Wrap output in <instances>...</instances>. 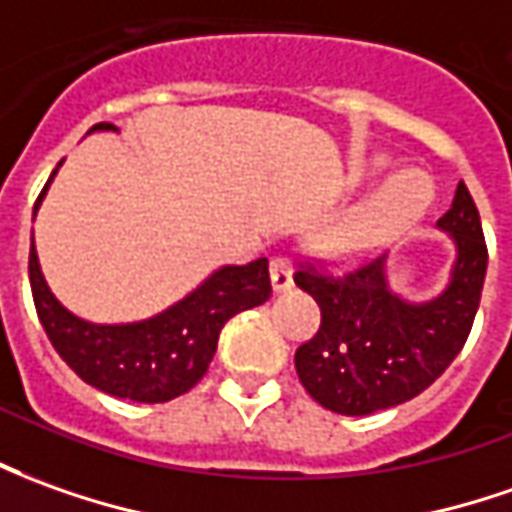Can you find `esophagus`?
Returning <instances> with one entry per match:
<instances>
[{
	"instance_id": "esophagus-1",
	"label": "esophagus",
	"mask_w": 512,
	"mask_h": 512,
	"mask_svg": "<svg viewBox=\"0 0 512 512\" xmlns=\"http://www.w3.org/2000/svg\"><path fill=\"white\" fill-rule=\"evenodd\" d=\"M270 278H273V290H290L292 287V262L287 256H276L270 262Z\"/></svg>"
}]
</instances>
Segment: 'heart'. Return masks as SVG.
Segmentation results:
<instances>
[{"label": "heart", "instance_id": "obj_1", "mask_svg": "<svg viewBox=\"0 0 512 512\" xmlns=\"http://www.w3.org/2000/svg\"><path fill=\"white\" fill-rule=\"evenodd\" d=\"M432 203V181L418 169H407L384 186L343 236V248H368L398 234Z\"/></svg>", "mask_w": 512, "mask_h": 512}]
</instances>
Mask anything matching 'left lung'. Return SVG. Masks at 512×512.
Segmentation results:
<instances>
[{
    "instance_id": "obj_1",
    "label": "left lung",
    "mask_w": 512,
    "mask_h": 512,
    "mask_svg": "<svg viewBox=\"0 0 512 512\" xmlns=\"http://www.w3.org/2000/svg\"><path fill=\"white\" fill-rule=\"evenodd\" d=\"M457 248L446 290L426 303L398 298L387 284V253L345 273L306 264L295 284L320 306V329L295 351V370L320 407L370 415L410 401L463 351L477 317L488 245L474 197L457 183L438 220Z\"/></svg>"
}]
</instances>
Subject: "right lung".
<instances>
[{"label":"right lung","instance_id":"add662e5","mask_svg":"<svg viewBox=\"0 0 512 512\" xmlns=\"http://www.w3.org/2000/svg\"><path fill=\"white\" fill-rule=\"evenodd\" d=\"M91 130L116 128L100 122ZM44 192L35 200V209ZM30 287L38 320L63 362L91 387L139 404H161L189 393L209 370L222 326L273 295L267 259H256L245 267L231 264L211 273L195 292L150 320L100 326L72 315L52 295L33 242Z\"/></svg>","mask_w":512,"mask_h":512}]
</instances>
